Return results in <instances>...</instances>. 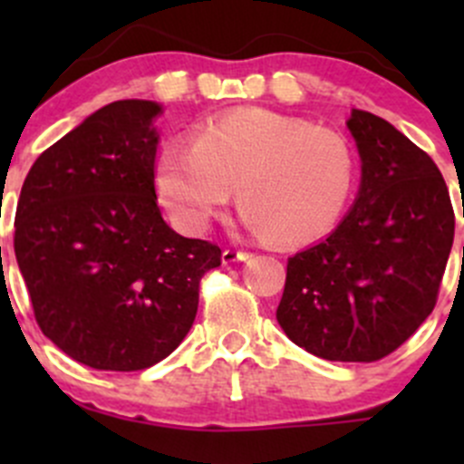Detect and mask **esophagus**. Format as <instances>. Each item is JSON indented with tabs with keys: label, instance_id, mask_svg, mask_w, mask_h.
<instances>
[{
	"label": "esophagus",
	"instance_id": "34e87169",
	"mask_svg": "<svg viewBox=\"0 0 464 464\" xmlns=\"http://www.w3.org/2000/svg\"><path fill=\"white\" fill-rule=\"evenodd\" d=\"M249 258H251L249 251H242V249H224L222 251L224 265H231V262H237V260H249Z\"/></svg>",
	"mask_w": 464,
	"mask_h": 464
}]
</instances>
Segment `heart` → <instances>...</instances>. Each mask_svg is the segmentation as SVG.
<instances>
[{"label":"heart","mask_w":464,"mask_h":464,"mask_svg":"<svg viewBox=\"0 0 464 464\" xmlns=\"http://www.w3.org/2000/svg\"><path fill=\"white\" fill-rule=\"evenodd\" d=\"M353 145L269 110H236L199 125L190 145L161 150L154 186L172 218L199 231L237 188L246 222L271 245H305L330 233L354 188Z\"/></svg>","instance_id":"b5f03b06"}]
</instances>
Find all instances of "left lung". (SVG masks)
Segmentation results:
<instances>
[{"mask_svg": "<svg viewBox=\"0 0 464 464\" xmlns=\"http://www.w3.org/2000/svg\"><path fill=\"white\" fill-rule=\"evenodd\" d=\"M348 130L362 157L359 195L325 240L287 260L276 319L316 357L371 363L433 312L456 218L424 150L371 111L353 110Z\"/></svg>", "mask_w": 464, "mask_h": 464, "instance_id": "obj_1", "label": "left lung"}]
</instances>
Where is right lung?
<instances>
[{
    "label": "right lung",
    "mask_w": 464,
    "mask_h": 464,
    "mask_svg": "<svg viewBox=\"0 0 464 464\" xmlns=\"http://www.w3.org/2000/svg\"><path fill=\"white\" fill-rule=\"evenodd\" d=\"M161 105L116 101L46 148L15 213V258L37 325L96 371H143L184 341L213 242L161 218L154 190Z\"/></svg>",
    "instance_id": "1"
}]
</instances>
